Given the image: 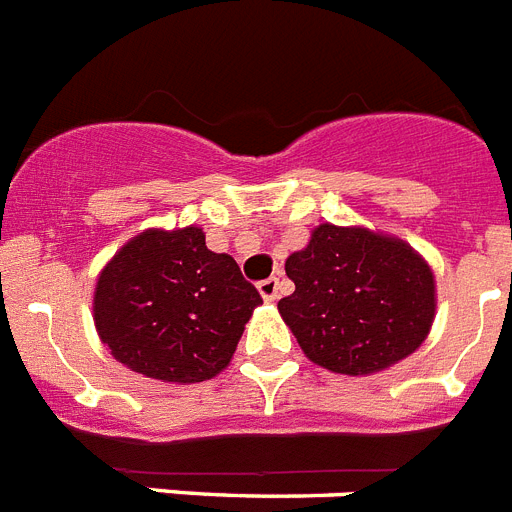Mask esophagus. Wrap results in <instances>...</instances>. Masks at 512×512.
Wrapping results in <instances>:
<instances>
[{
    "label": "esophagus",
    "mask_w": 512,
    "mask_h": 512,
    "mask_svg": "<svg viewBox=\"0 0 512 512\" xmlns=\"http://www.w3.org/2000/svg\"><path fill=\"white\" fill-rule=\"evenodd\" d=\"M259 293L264 301H277V295H280V280L277 277H269V280L259 282Z\"/></svg>",
    "instance_id": "1"
}]
</instances>
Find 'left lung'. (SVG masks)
Here are the masks:
<instances>
[{"mask_svg": "<svg viewBox=\"0 0 512 512\" xmlns=\"http://www.w3.org/2000/svg\"><path fill=\"white\" fill-rule=\"evenodd\" d=\"M295 293L277 303L308 358L337 374L403 361L429 335L434 277L403 240L319 225L285 261Z\"/></svg>", "mask_w": 512, "mask_h": 512, "instance_id": "1", "label": "left lung"}]
</instances>
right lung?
Instances as JSON below:
<instances>
[{
	"mask_svg": "<svg viewBox=\"0 0 512 512\" xmlns=\"http://www.w3.org/2000/svg\"><path fill=\"white\" fill-rule=\"evenodd\" d=\"M259 290L204 232L149 230L101 272L94 319L112 356L143 377L206 382L238 348Z\"/></svg>",
	"mask_w": 512,
	"mask_h": 512,
	"instance_id": "1",
	"label": "right lung"
}]
</instances>
